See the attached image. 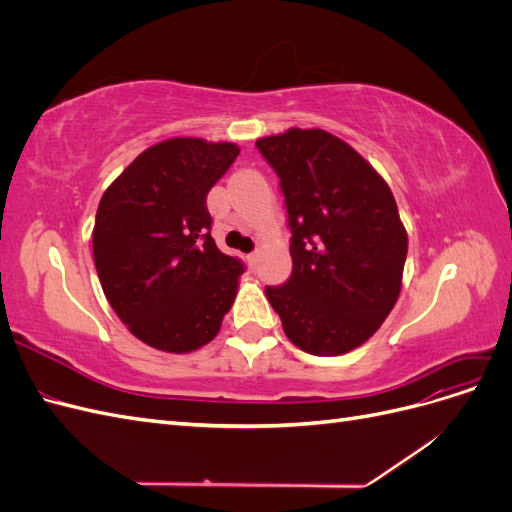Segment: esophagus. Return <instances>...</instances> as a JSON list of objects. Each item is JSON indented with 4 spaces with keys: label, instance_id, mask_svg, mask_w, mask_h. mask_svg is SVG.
I'll use <instances>...</instances> for the list:
<instances>
[{
    "label": "esophagus",
    "instance_id": "1",
    "mask_svg": "<svg viewBox=\"0 0 512 512\" xmlns=\"http://www.w3.org/2000/svg\"><path fill=\"white\" fill-rule=\"evenodd\" d=\"M258 256H260V252H258V250H254L250 256H247V258H250L252 265H256V262H258Z\"/></svg>",
    "mask_w": 512,
    "mask_h": 512
}]
</instances>
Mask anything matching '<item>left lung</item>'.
I'll list each match as a JSON object with an SVG mask.
<instances>
[{
  "label": "left lung",
  "instance_id": "1",
  "mask_svg": "<svg viewBox=\"0 0 512 512\" xmlns=\"http://www.w3.org/2000/svg\"><path fill=\"white\" fill-rule=\"evenodd\" d=\"M280 177L292 275L265 290L290 342L316 356L365 344L401 292L408 235L395 196L342 138L290 128L256 141Z\"/></svg>",
  "mask_w": 512,
  "mask_h": 512
}]
</instances>
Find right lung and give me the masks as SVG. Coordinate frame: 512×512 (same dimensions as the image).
<instances>
[{"label": "right lung", "instance_id": "obj_1", "mask_svg": "<svg viewBox=\"0 0 512 512\" xmlns=\"http://www.w3.org/2000/svg\"><path fill=\"white\" fill-rule=\"evenodd\" d=\"M237 156L235 143L168 138L145 149L100 198L94 260L102 290L151 348L198 350L235 303L245 269L215 245L207 194Z\"/></svg>", "mask_w": 512, "mask_h": 512}]
</instances>
